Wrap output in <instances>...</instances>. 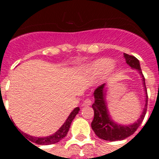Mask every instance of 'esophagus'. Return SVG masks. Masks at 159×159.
Returning a JSON list of instances; mask_svg holds the SVG:
<instances>
[{
  "label": "esophagus",
  "instance_id": "obj_1",
  "mask_svg": "<svg viewBox=\"0 0 159 159\" xmlns=\"http://www.w3.org/2000/svg\"><path fill=\"white\" fill-rule=\"evenodd\" d=\"M92 105V101L90 99H86L82 103V106H91Z\"/></svg>",
  "mask_w": 159,
  "mask_h": 159
}]
</instances>
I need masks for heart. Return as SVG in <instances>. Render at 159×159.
<instances>
[{
    "mask_svg": "<svg viewBox=\"0 0 159 159\" xmlns=\"http://www.w3.org/2000/svg\"><path fill=\"white\" fill-rule=\"evenodd\" d=\"M113 70V61L110 58H100L94 61L89 66V71L94 76H99Z\"/></svg>",
    "mask_w": 159,
    "mask_h": 159,
    "instance_id": "heart-1",
    "label": "heart"
}]
</instances>
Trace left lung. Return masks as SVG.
I'll return each mask as SVG.
<instances>
[{
  "label": "left lung",
  "mask_w": 159,
  "mask_h": 159,
  "mask_svg": "<svg viewBox=\"0 0 159 159\" xmlns=\"http://www.w3.org/2000/svg\"><path fill=\"white\" fill-rule=\"evenodd\" d=\"M124 57L125 58L126 63L130 66L132 68H135L140 73L143 78V84L145 90V106L143 110V113L137 122L129 125H121L112 120L110 116L108 109L106 106V95L107 88L106 87V83L101 85L95 90L94 98L95 102L92 105V108L94 110V119L92 122V128L97 137L102 139L108 141L123 140L132 135L143 122L148 105V94L145 86V79L143 77L140 68L139 61L134 56L124 53Z\"/></svg>",
  "instance_id": "1"
}]
</instances>
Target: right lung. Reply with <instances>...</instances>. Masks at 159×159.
<instances>
[{"label":"right lung","mask_w":159,"mask_h":159,"mask_svg":"<svg viewBox=\"0 0 159 159\" xmlns=\"http://www.w3.org/2000/svg\"><path fill=\"white\" fill-rule=\"evenodd\" d=\"M80 108L79 107H76V108L73 110V111L71 112V114L69 115V116L67 117V119L65 121V123L62 125L61 127L59 128V129L55 132L53 134L49 136H47V137H33V136L28 135L26 134L27 136H29V140L32 142V143H36V144H43V145H47V144H52V143H55L59 142L62 139H63L65 136L67 135V132L69 130L70 126H71V123L73 120V119L75 118V116H77V113L79 112ZM30 142V141H29ZM33 144V143H32Z\"/></svg>","instance_id":"right-lung-1"}]
</instances>
